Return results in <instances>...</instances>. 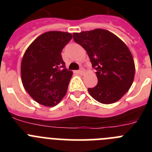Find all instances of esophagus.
<instances>
[{"label":"esophagus","mask_w":152,"mask_h":152,"mask_svg":"<svg viewBox=\"0 0 152 152\" xmlns=\"http://www.w3.org/2000/svg\"><path fill=\"white\" fill-rule=\"evenodd\" d=\"M77 73L80 74V75H83V74L84 73V68H80V70H78V71H77Z\"/></svg>","instance_id":"34e87169"}]
</instances>
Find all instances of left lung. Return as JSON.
I'll list each match as a JSON object with an SVG mask.
<instances>
[{"mask_svg":"<svg viewBox=\"0 0 152 152\" xmlns=\"http://www.w3.org/2000/svg\"><path fill=\"white\" fill-rule=\"evenodd\" d=\"M75 42L87 51L98 83L88 88L94 99L103 104L115 103L129 90L135 63L127 45L108 30L96 29L73 33Z\"/></svg>","mask_w":152,"mask_h":152,"instance_id":"left-lung-1","label":"left lung"}]
</instances>
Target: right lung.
<instances>
[{
  "label": "right lung",
  "mask_w": 152,
  "mask_h": 152,
  "mask_svg": "<svg viewBox=\"0 0 152 152\" xmlns=\"http://www.w3.org/2000/svg\"><path fill=\"white\" fill-rule=\"evenodd\" d=\"M72 35L49 31L30 44L21 62V79L24 88L37 103L54 107L66 94L72 76L65 68L61 51Z\"/></svg>",
  "instance_id": "obj_1"
}]
</instances>
